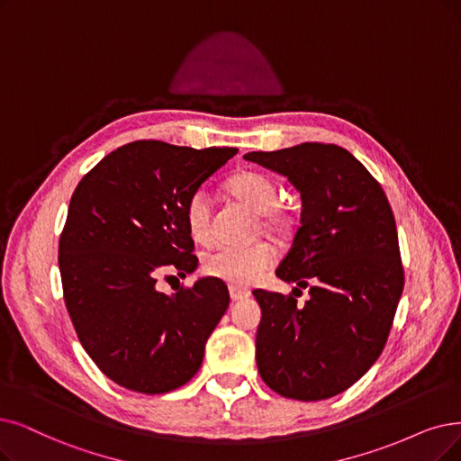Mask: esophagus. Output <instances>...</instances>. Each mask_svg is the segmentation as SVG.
<instances>
[{
	"instance_id": "esophagus-1",
	"label": "esophagus",
	"mask_w": 461,
	"mask_h": 461,
	"mask_svg": "<svg viewBox=\"0 0 461 461\" xmlns=\"http://www.w3.org/2000/svg\"><path fill=\"white\" fill-rule=\"evenodd\" d=\"M229 294H230V301H244L249 297V291L246 289H238V287H229Z\"/></svg>"
}]
</instances>
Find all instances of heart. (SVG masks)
Listing matches in <instances>:
<instances>
[{"instance_id": "obj_1", "label": "heart", "mask_w": 461, "mask_h": 461, "mask_svg": "<svg viewBox=\"0 0 461 461\" xmlns=\"http://www.w3.org/2000/svg\"><path fill=\"white\" fill-rule=\"evenodd\" d=\"M227 187L261 217L263 229L285 232L294 221V212L280 202V187L276 179L259 170H244L232 176ZM185 223L193 240L208 244L213 238L212 204L206 191H194L185 204ZM274 248L268 242L251 246H219L204 257V272L212 278L223 280L234 287H248L274 263Z\"/></svg>"}]
</instances>
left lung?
Masks as SVG:
<instances>
[{"label":"left lung","mask_w":461,"mask_h":461,"mask_svg":"<svg viewBox=\"0 0 461 461\" xmlns=\"http://www.w3.org/2000/svg\"><path fill=\"white\" fill-rule=\"evenodd\" d=\"M244 158L287 176L301 191V227L276 276L311 287L304 305L291 293L253 291L263 312L257 369L287 399L339 395L380 357L404 287L388 196L335 143H301Z\"/></svg>","instance_id":"8db88e82"}]
</instances>
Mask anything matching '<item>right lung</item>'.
Here are the masks:
<instances>
[{"mask_svg":"<svg viewBox=\"0 0 461 461\" xmlns=\"http://www.w3.org/2000/svg\"><path fill=\"white\" fill-rule=\"evenodd\" d=\"M236 153L132 141L71 194L59 244L64 303L85 352L126 390L157 395L187 384L229 308L223 280L202 278L174 294L157 282L198 267L185 204Z\"/></svg>","mask_w":461,"mask_h":461,"instance_id":"right-lung-1","label":"right lung"}]
</instances>
